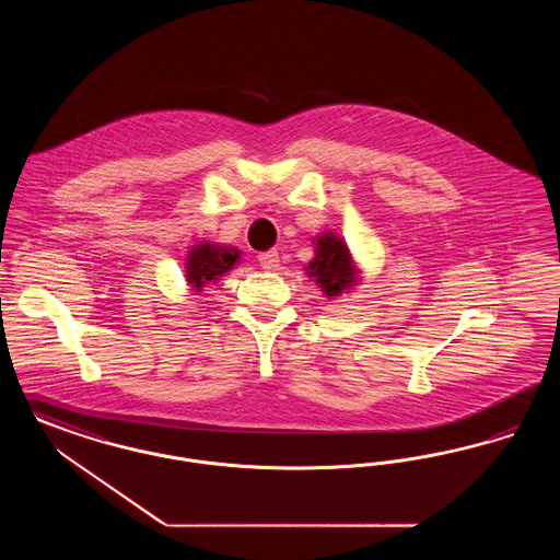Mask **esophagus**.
<instances>
[{"instance_id":"esophagus-1","label":"esophagus","mask_w":560,"mask_h":560,"mask_svg":"<svg viewBox=\"0 0 560 560\" xmlns=\"http://www.w3.org/2000/svg\"><path fill=\"white\" fill-rule=\"evenodd\" d=\"M258 262L265 270H277L279 267V254L277 252H265L258 256Z\"/></svg>"}]
</instances>
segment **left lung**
<instances>
[{
	"label": "left lung",
	"mask_w": 560,
	"mask_h": 560,
	"mask_svg": "<svg viewBox=\"0 0 560 560\" xmlns=\"http://www.w3.org/2000/svg\"><path fill=\"white\" fill-rule=\"evenodd\" d=\"M314 258L304 267L306 275L325 293V298L337 300L357 290L362 281V270L346 240L334 231H325L313 237Z\"/></svg>",
	"instance_id": "1"
}]
</instances>
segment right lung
Masks as SVG:
<instances>
[{
	"label": "right lung",
	"mask_w": 560,
	"mask_h": 560,
	"mask_svg": "<svg viewBox=\"0 0 560 560\" xmlns=\"http://www.w3.org/2000/svg\"><path fill=\"white\" fill-rule=\"evenodd\" d=\"M242 262V249L214 242H200L187 252L185 258V281L191 291L200 293L203 288L221 281L226 272Z\"/></svg>",
	"instance_id": "add662e5"
}]
</instances>
